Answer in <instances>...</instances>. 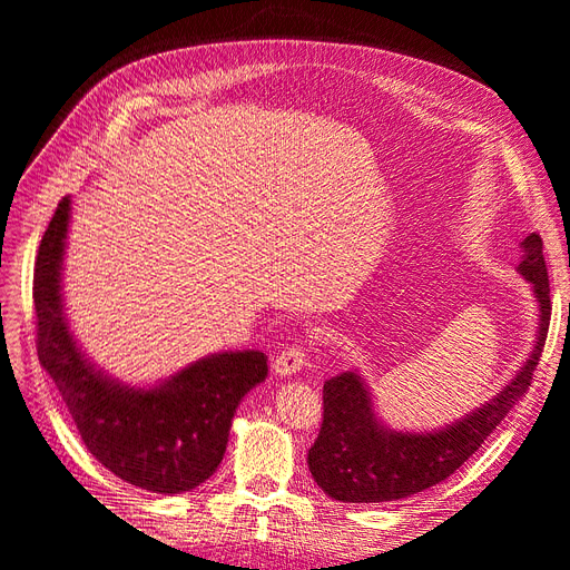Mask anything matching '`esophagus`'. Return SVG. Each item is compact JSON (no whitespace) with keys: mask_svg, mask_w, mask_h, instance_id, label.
Here are the masks:
<instances>
[{"mask_svg":"<svg viewBox=\"0 0 570 570\" xmlns=\"http://www.w3.org/2000/svg\"><path fill=\"white\" fill-rule=\"evenodd\" d=\"M306 366V352L299 344H292V347H285L273 361V373L275 375H295Z\"/></svg>","mask_w":570,"mask_h":570,"instance_id":"1","label":"esophagus"}]
</instances>
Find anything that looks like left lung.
<instances>
[{
  "mask_svg": "<svg viewBox=\"0 0 570 570\" xmlns=\"http://www.w3.org/2000/svg\"><path fill=\"white\" fill-rule=\"evenodd\" d=\"M521 252L519 273L538 302V333L523 366L490 402L450 425L411 433L392 430L381 421L373 394L356 368L325 381L323 425L306 463L327 497L347 504H375L419 494L450 478L507 419L538 368L551 316L542 237L530 233Z\"/></svg>",
  "mask_w": 570,
  "mask_h": 570,
  "instance_id": "1",
  "label": "left lung"
}]
</instances>
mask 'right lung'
<instances>
[{"label": "right lung", "instance_id": "obj_1", "mask_svg": "<svg viewBox=\"0 0 570 570\" xmlns=\"http://www.w3.org/2000/svg\"><path fill=\"white\" fill-rule=\"evenodd\" d=\"M71 197L42 235L32 302L38 356L55 381L88 452L120 480L157 494H180L212 478L226 454L235 409L268 375L258 350L202 356L149 387L97 368L71 333L63 304V256Z\"/></svg>", "mask_w": 570, "mask_h": 570}]
</instances>
